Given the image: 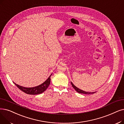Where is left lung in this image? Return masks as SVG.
I'll return each mask as SVG.
<instances>
[{
	"label": "left lung",
	"mask_w": 124,
	"mask_h": 124,
	"mask_svg": "<svg viewBox=\"0 0 124 124\" xmlns=\"http://www.w3.org/2000/svg\"><path fill=\"white\" fill-rule=\"evenodd\" d=\"M71 85L73 87V88L74 89V90L77 91V92L79 93H82V94H94L95 92H85V91H83L82 90H80L77 87H75V86L71 82Z\"/></svg>",
	"instance_id": "left-lung-1"
}]
</instances>
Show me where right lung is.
<instances>
[{
	"instance_id": "obj_1",
	"label": "right lung",
	"mask_w": 124,
	"mask_h": 124,
	"mask_svg": "<svg viewBox=\"0 0 124 124\" xmlns=\"http://www.w3.org/2000/svg\"><path fill=\"white\" fill-rule=\"evenodd\" d=\"M52 74H51L49 78H48L44 83H42L39 85L37 86V87H35L33 88H25V87H22V86H20L18 85H17L15 83H14L20 90H21V91H23V92H24L26 94H30V95L39 94L45 92V91L46 90V89L47 88V87H49V85L50 84L51 77Z\"/></svg>"
}]
</instances>
